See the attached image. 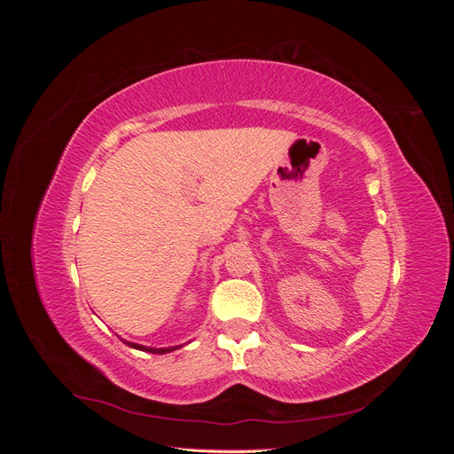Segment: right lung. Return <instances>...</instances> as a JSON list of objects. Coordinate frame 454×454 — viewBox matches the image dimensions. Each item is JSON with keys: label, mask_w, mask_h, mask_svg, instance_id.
<instances>
[{"label": "right lung", "mask_w": 454, "mask_h": 454, "mask_svg": "<svg viewBox=\"0 0 454 454\" xmlns=\"http://www.w3.org/2000/svg\"><path fill=\"white\" fill-rule=\"evenodd\" d=\"M127 342V340H125ZM129 347H132V348H138V350H145V352H151V354H167V352H172V350H176V347H172V348H147V347H142V345H136V342H127Z\"/></svg>", "instance_id": "obj_1"}]
</instances>
